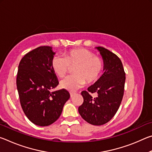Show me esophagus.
<instances>
[{"label":"esophagus","instance_id":"obj_1","mask_svg":"<svg viewBox=\"0 0 152 152\" xmlns=\"http://www.w3.org/2000/svg\"><path fill=\"white\" fill-rule=\"evenodd\" d=\"M74 94H75V93H74V92H70V97H73Z\"/></svg>","mask_w":152,"mask_h":152}]
</instances>
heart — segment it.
<instances>
[{
  "label": "heart",
  "instance_id": "heart-1",
  "mask_svg": "<svg viewBox=\"0 0 152 152\" xmlns=\"http://www.w3.org/2000/svg\"><path fill=\"white\" fill-rule=\"evenodd\" d=\"M72 76L60 82L62 88L74 91L86 83L91 84L99 79L103 70V61L92 51L84 48H77L67 51L64 57L56 56L51 60V68L60 78L66 75L70 67H74Z\"/></svg>",
  "mask_w": 152,
  "mask_h": 152
}]
</instances>
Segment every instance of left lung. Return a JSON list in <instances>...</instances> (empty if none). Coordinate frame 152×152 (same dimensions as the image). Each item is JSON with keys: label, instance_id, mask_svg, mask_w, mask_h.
<instances>
[{"label": "left lung", "instance_id": "left-lung-1", "mask_svg": "<svg viewBox=\"0 0 152 152\" xmlns=\"http://www.w3.org/2000/svg\"><path fill=\"white\" fill-rule=\"evenodd\" d=\"M103 60L104 73L93 85L81 94L84 102L78 107L82 119L94 125H104L116 114L124 94L125 73L117 55L102 47H96ZM96 92L92 98L90 93Z\"/></svg>", "mask_w": 152, "mask_h": 152}]
</instances>
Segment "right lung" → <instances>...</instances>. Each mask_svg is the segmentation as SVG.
<instances>
[{
  "label": "right lung",
  "mask_w": 152,
  "mask_h": 152,
  "mask_svg": "<svg viewBox=\"0 0 152 152\" xmlns=\"http://www.w3.org/2000/svg\"><path fill=\"white\" fill-rule=\"evenodd\" d=\"M54 54L51 47L41 46L25 54L18 67L17 87L23 110L31 121L42 127L54 123L70 99L65 89L50 92L59 84L51 68Z\"/></svg>",
  "instance_id": "right-lung-1"
}]
</instances>
